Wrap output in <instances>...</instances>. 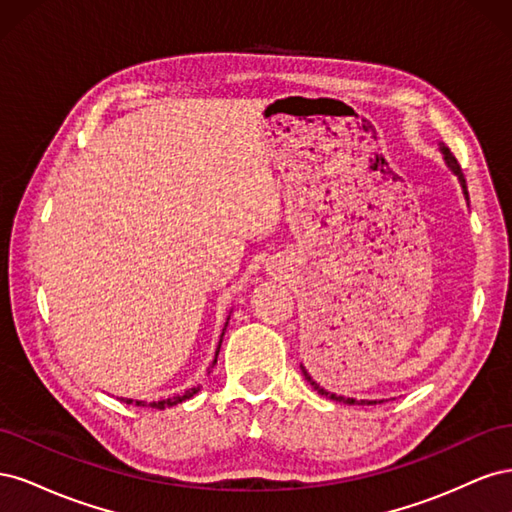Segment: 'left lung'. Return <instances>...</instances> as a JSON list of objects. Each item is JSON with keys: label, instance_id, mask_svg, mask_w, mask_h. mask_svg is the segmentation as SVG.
<instances>
[{"label": "left lung", "instance_id": "obj_1", "mask_svg": "<svg viewBox=\"0 0 512 512\" xmlns=\"http://www.w3.org/2000/svg\"><path fill=\"white\" fill-rule=\"evenodd\" d=\"M440 151H442V156H444V162H446V166L453 170V175H457V179H459V183H461V190H463V196H466V200H470V196H468V185H466V177H463V170H461V166H459V162H457V158L453 156L451 153V149L448 147H444V145H440ZM303 376H305V380L314 386V391H318L320 395H324V397H329V399H333V401H344V404H348V406H354V404H376V401H367V399H352V397H344V395H335V393H329V391H324L322 386L307 374L305 371V367H303Z\"/></svg>", "mask_w": 512, "mask_h": 512}]
</instances>
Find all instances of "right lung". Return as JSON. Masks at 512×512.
<instances>
[{
    "mask_svg": "<svg viewBox=\"0 0 512 512\" xmlns=\"http://www.w3.org/2000/svg\"><path fill=\"white\" fill-rule=\"evenodd\" d=\"M226 327H228V322L224 324V331H226ZM224 331H222V337H224ZM222 337H220V344H218V350H215V359H213V363H211V367L218 363V354H220V346H222ZM200 391V386H196V389H190V391H185L183 395H175V397H168V399H160V401H151V404H147V401H132V399H121V401H126V404H136V406H147V408H158V410H164V408H170V406H177V404H181V401H185V399H190V397H194L196 393Z\"/></svg>",
    "mask_w": 512,
    "mask_h": 512,
    "instance_id": "1",
    "label": "right lung"
}]
</instances>
